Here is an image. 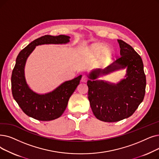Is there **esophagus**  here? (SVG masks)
Here are the masks:
<instances>
[{
  "label": "esophagus",
  "mask_w": 159,
  "mask_h": 159,
  "mask_svg": "<svg viewBox=\"0 0 159 159\" xmlns=\"http://www.w3.org/2000/svg\"><path fill=\"white\" fill-rule=\"evenodd\" d=\"M87 80H88L87 77H86V76L84 75V76H82V79H81V82H86Z\"/></svg>",
  "instance_id": "34e87169"
}]
</instances>
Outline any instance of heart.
Instances as JSON below:
<instances>
[{
    "label": "heart",
    "mask_w": 159,
    "mask_h": 159,
    "mask_svg": "<svg viewBox=\"0 0 159 159\" xmlns=\"http://www.w3.org/2000/svg\"><path fill=\"white\" fill-rule=\"evenodd\" d=\"M86 52L92 58H98L99 64L105 66L112 60L114 52L111 49H108V47L101 43H94L89 45L86 49Z\"/></svg>",
    "instance_id": "heart-1"
}]
</instances>
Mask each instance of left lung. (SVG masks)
Segmentation results:
<instances>
[{
	"instance_id": "obj_1",
	"label": "left lung",
	"mask_w": 159,
	"mask_h": 159,
	"mask_svg": "<svg viewBox=\"0 0 159 159\" xmlns=\"http://www.w3.org/2000/svg\"><path fill=\"white\" fill-rule=\"evenodd\" d=\"M120 57L105 70H93L88 75V98L94 116L105 122H116L132 116L144 98L146 78L140 55L121 39ZM126 68L125 77L117 84L98 79Z\"/></svg>"
}]
</instances>
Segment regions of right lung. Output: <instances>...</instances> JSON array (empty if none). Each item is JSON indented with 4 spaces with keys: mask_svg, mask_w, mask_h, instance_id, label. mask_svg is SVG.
Masks as SVG:
<instances>
[{
    "mask_svg": "<svg viewBox=\"0 0 159 159\" xmlns=\"http://www.w3.org/2000/svg\"><path fill=\"white\" fill-rule=\"evenodd\" d=\"M70 39V36L65 35L41 36L27 45L16 58L11 79L12 95L23 111L34 119L51 121L62 115L71 95L80 83L82 75L64 82L51 92L38 93L33 91L26 82L25 73L26 60L38 45L67 44Z\"/></svg>",
    "mask_w": 159,
    "mask_h": 159,
    "instance_id": "add662e5",
    "label": "right lung"
}]
</instances>
